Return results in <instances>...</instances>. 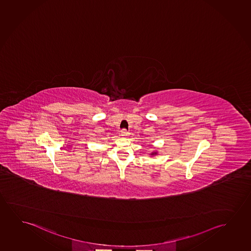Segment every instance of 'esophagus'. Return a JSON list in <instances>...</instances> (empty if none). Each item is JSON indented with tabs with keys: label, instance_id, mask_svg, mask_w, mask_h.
Here are the masks:
<instances>
[{
	"label": "esophagus",
	"instance_id": "obj_1",
	"mask_svg": "<svg viewBox=\"0 0 251 251\" xmlns=\"http://www.w3.org/2000/svg\"><path fill=\"white\" fill-rule=\"evenodd\" d=\"M129 135V132L126 129V128H124V129H122L121 131V135L123 136V137H127Z\"/></svg>",
	"mask_w": 251,
	"mask_h": 251
}]
</instances>
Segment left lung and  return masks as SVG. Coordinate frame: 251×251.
<instances>
[{
    "label": "left lung",
    "mask_w": 251,
    "mask_h": 251,
    "mask_svg": "<svg viewBox=\"0 0 251 251\" xmlns=\"http://www.w3.org/2000/svg\"><path fill=\"white\" fill-rule=\"evenodd\" d=\"M153 154H156V153H152V155H153Z\"/></svg>",
    "instance_id": "left-lung-1"
}]
</instances>
